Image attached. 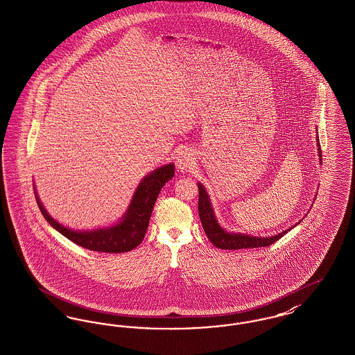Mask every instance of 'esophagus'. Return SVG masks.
<instances>
[{
	"mask_svg": "<svg viewBox=\"0 0 355 355\" xmlns=\"http://www.w3.org/2000/svg\"><path fill=\"white\" fill-rule=\"evenodd\" d=\"M193 162H194V157H193L191 151H189V150H184L177 155V166L182 171L190 168Z\"/></svg>",
	"mask_w": 355,
	"mask_h": 355,
	"instance_id": "obj_1",
	"label": "esophagus"
}]
</instances>
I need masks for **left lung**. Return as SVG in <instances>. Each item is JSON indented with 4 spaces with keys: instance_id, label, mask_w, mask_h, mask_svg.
<instances>
[{
    "instance_id": "1",
    "label": "left lung",
    "mask_w": 355,
    "mask_h": 355,
    "mask_svg": "<svg viewBox=\"0 0 355 355\" xmlns=\"http://www.w3.org/2000/svg\"><path fill=\"white\" fill-rule=\"evenodd\" d=\"M316 142H318L319 161H322V150L319 145V137H318ZM198 214H200L202 228L205 230V234L208 236L210 243L220 250H243V248L268 247L275 241H277L279 239H282L292 228L291 227L287 230H283L279 234L270 236V237H256V236H248V234H243V233L227 232L220 227V224L214 216L213 208H211L208 191L200 182H198Z\"/></svg>"
}]
</instances>
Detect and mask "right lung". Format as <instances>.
I'll use <instances>...</instances> for the list:
<instances>
[{
	"mask_svg": "<svg viewBox=\"0 0 355 355\" xmlns=\"http://www.w3.org/2000/svg\"><path fill=\"white\" fill-rule=\"evenodd\" d=\"M174 177V165L168 164L158 167L146 175L135 190L132 200L125 210L123 218L108 228L92 230H72L53 220L35 190L37 205L44 218L68 240L87 250L107 253H123L138 247L146 234L150 216L157 201V197L167 181Z\"/></svg>",
	"mask_w": 355,
	"mask_h": 355,
	"instance_id": "obj_1",
	"label": "right lung"
}]
</instances>
